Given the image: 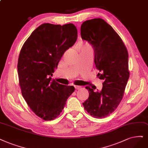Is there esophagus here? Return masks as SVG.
<instances>
[{
	"mask_svg": "<svg viewBox=\"0 0 148 148\" xmlns=\"http://www.w3.org/2000/svg\"><path fill=\"white\" fill-rule=\"evenodd\" d=\"M74 87H75V88L76 90H79V89L81 88V86H74Z\"/></svg>",
	"mask_w": 148,
	"mask_h": 148,
	"instance_id": "obj_1",
	"label": "esophagus"
}]
</instances>
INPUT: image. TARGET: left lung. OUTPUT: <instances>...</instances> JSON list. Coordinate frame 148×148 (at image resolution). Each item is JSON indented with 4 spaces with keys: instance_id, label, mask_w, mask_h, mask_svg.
<instances>
[{
    "instance_id": "1",
    "label": "left lung",
    "mask_w": 148,
    "mask_h": 148,
    "mask_svg": "<svg viewBox=\"0 0 148 148\" xmlns=\"http://www.w3.org/2000/svg\"><path fill=\"white\" fill-rule=\"evenodd\" d=\"M82 39L94 50V62L99 71L97 76L103 80L101 91L89 86V97L84 103L85 110L96 118L111 114L121 101L129 77L128 52L121 38L111 25L101 18L84 22Z\"/></svg>"
}]
</instances>
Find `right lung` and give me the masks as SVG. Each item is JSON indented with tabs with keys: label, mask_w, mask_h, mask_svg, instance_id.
I'll return each instance as SVG.
<instances>
[{
	"label": "right lung",
	"mask_w": 148,
	"mask_h": 148,
	"mask_svg": "<svg viewBox=\"0 0 148 148\" xmlns=\"http://www.w3.org/2000/svg\"><path fill=\"white\" fill-rule=\"evenodd\" d=\"M77 38L73 24L45 23L32 33L21 50L18 71L22 95L32 110L46 121L59 115L75 90L73 86L52 80L51 76Z\"/></svg>",
	"instance_id": "obj_1"
}]
</instances>
